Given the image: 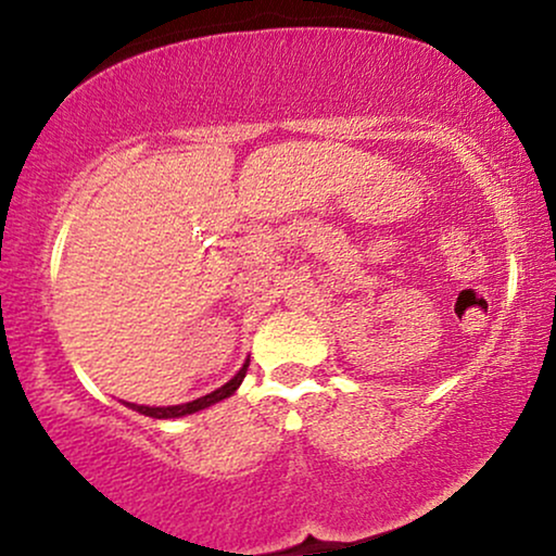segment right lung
Instances as JSON below:
<instances>
[{
	"label": "right lung",
	"instance_id": "1",
	"mask_svg": "<svg viewBox=\"0 0 556 556\" xmlns=\"http://www.w3.org/2000/svg\"><path fill=\"white\" fill-rule=\"evenodd\" d=\"M248 366H251V361L242 363L240 371L235 374L225 387L214 389V392L206 394V397H198L193 402H182V405H169V407H149V405H136V402H127V407H132V410H138L140 416H149V418H182V416H190V413L203 410V407L214 405V402H222V400H227L229 394H235V389L242 384V379H245Z\"/></svg>",
	"mask_w": 556,
	"mask_h": 556
}]
</instances>
